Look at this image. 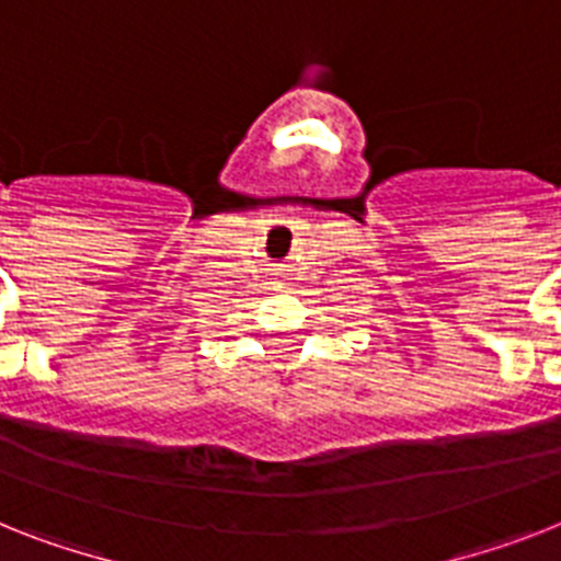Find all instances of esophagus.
<instances>
[{"label":"esophagus","mask_w":561,"mask_h":561,"mask_svg":"<svg viewBox=\"0 0 561 561\" xmlns=\"http://www.w3.org/2000/svg\"><path fill=\"white\" fill-rule=\"evenodd\" d=\"M272 284H275V280H272Z\"/></svg>","instance_id":"1"}]
</instances>
